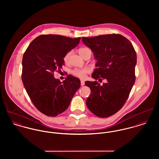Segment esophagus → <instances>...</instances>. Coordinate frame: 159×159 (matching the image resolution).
Segmentation results:
<instances>
[{
    "label": "esophagus",
    "instance_id": "34e87169",
    "mask_svg": "<svg viewBox=\"0 0 159 159\" xmlns=\"http://www.w3.org/2000/svg\"><path fill=\"white\" fill-rule=\"evenodd\" d=\"M84 85V82L83 81H81V86H83Z\"/></svg>",
    "mask_w": 159,
    "mask_h": 159
}]
</instances>
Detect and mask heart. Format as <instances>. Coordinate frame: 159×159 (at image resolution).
<instances>
[{"label":"heart","instance_id":"heart-1","mask_svg":"<svg viewBox=\"0 0 159 159\" xmlns=\"http://www.w3.org/2000/svg\"><path fill=\"white\" fill-rule=\"evenodd\" d=\"M89 50H90L89 48H86V47H83V48H81L79 49V53L83 57L84 54ZM71 53H72V51H70L67 52L64 56L63 60L66 64L68 63L69 59H70V57ZM89 72H90V70H89V68H75L73 70H71V73L73 75H74L75 76L79 78L80 79H82V80L84 79L86 77V75L88 74Z\"/></svg>","mask_w":159,"mask_h":159}]
</instances>
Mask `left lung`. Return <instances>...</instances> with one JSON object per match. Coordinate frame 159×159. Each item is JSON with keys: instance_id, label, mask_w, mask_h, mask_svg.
Segmentation results:
<instances>
[{"instance_id": "left-lung-1", "label": "left lung", "mask_w": 159, "mask_h": 159, "mask_svg": "<svg viewBox=\"0 0 159 159\" xmlns=\"http://www.w3.org/2000/svg\"><path fill=\"white\" fill-rule=\"evenodd\" d=\"M82 41L93 52L97 68L92 77L99 81L85 82L91 89L86 100L88 109L99 117H108L119 111L126 102L135 81L136 54L131 42L120 34L101 35Z\"/></svg>"}]
</instances>
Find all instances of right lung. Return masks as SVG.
I'll return each instance as SVG.
<instances>
[{"instance_id":"1","label":"right lung","mask_w":159,"mask_h":159,"mask_svg":"<svg viewBox=\"0 0 159 159\" xmlns=\"http://www.w3.org/2000/svg\"><path fill=\"white\" fill-rule=\"evenodd\" d=\"M80 40L81 37L41 35L24 53L21 75L24 86L34 105L48 116H57L66 111L80 87V80L71 75L62 83L54 77V72L64 64L65 54L78 45Z\"/></svg>"}]
</instances>
